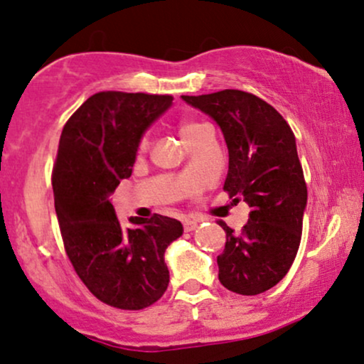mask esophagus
<instances>
[{"label":"esophagus","instance_id":"esophagus-1","mask_svg":"<svg viewBox=\"0 0 364 364\" xmlns=\"http://www.w3.org/2000/svg\"><path fill=\"white\" fill-rule=\"evenodd\" d=\"M198 220H191V218H188V220H185V222H183V227H185V232H193V230H195L196 227H198Z\"/></svg>","mask_w":364,"mask_h":364}]
</instances>
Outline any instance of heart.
<instances>
[{
  "label": "heart",
  "mask_w": 364,
  "mask_h": 364,
  "mask_svg": "<svg viewBox=\"0 0 364 364\" xmlns=\"http://www.w3.org/2000/svg\"><path fill=\"white\" fill-rule=\"evenodd\" d=\"M205 131H210V127L206 126V124H201L196 121H185L179 124V136H181V139L185 141L186 146L195 141L198 136L203 134ZM146 148H148V136L142 137L139 142V151H144Z\"/></svg>",
  "instance_id": "b5f03b06"
}]
</instances>
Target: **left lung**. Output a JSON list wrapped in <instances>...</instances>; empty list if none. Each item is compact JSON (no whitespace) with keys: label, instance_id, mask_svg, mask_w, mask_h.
<instances>
[{"label":"left lung","instance_id":"left-lung-1","mask_svg":"<svg viewBox=\"0 0 364 364\" xmlns=\"http://www.w3.org/2000/svg\"><path fill=\"white\" fill-rule=\"evenodd\" d=\"M210 116L228 148L223 190L250 206L240 233L220 222L227 243L218 255V279L228 291L257 296L285 277L296 259L307 205V188L296 137L285 119L255 95L222 90L181 95Z\"/></svg>","mask_w":364,"mask_h":364}]
</instances>
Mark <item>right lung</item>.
Returning a JSON list of instances; mask_svg holds the SVG:
<instances>
[{
    "instance_id": "add662e5",
    "label": "right lung",
    "mask_w": 364,
    "mask_h": 364,
    "mask_svg": "<svg viewBox=\"0 0 364 364\" xmlns=\"http://www.w3.org/2000/svg\"><path fill=\"white\" fill-rule=\"evenodd\" d=\"M171 105V95L99 92L60 136L52 186L63 245L87 289L117 309H144L166 292L164 252L183 235L181 222L163 215L131 216L124 228L110 203L142 136Z\"/></svg>"
}]
</instances>
